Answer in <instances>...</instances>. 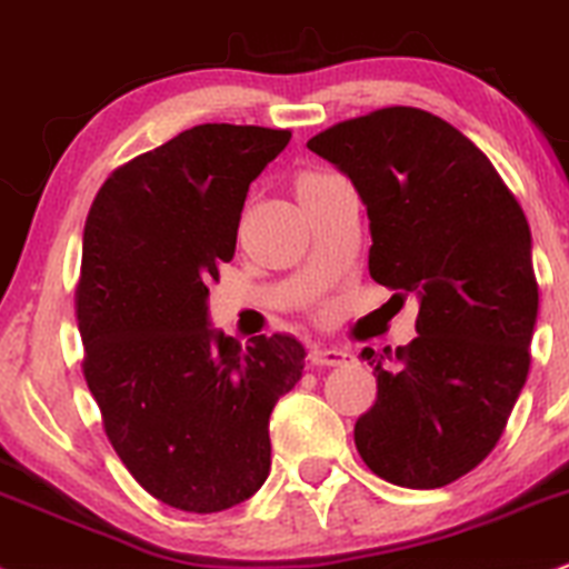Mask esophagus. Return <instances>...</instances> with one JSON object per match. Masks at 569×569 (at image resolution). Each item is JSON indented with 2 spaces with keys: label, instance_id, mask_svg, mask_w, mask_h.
I'll list each match as a JSON object with an SVG mask.
<instances>
[{
  "label": "esophagus",
  "instance_id": "34e87169",
  "mask_svg": "<svg viewBox=\"0 0 569 569\" xmlns=\"http://www.w3.org/2000/svg\"><path fill=\"white\" fill-rule=\"evenodd\" d=\"M351 353L343 351V349H317L311 351V362L319 365V367H343L351 362Z\"/></svg>",
  "mask_w": 569,
  "mask_h": 569
}]
</instances>
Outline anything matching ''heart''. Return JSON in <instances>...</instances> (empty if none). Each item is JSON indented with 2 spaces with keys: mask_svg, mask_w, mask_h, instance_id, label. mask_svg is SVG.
I'll return each mask as SVG.
<instances>
[{
  "mask_svg": "<svg viewBox=\"0 0 569 569\" xmlns=\"http://www.w3.org/2000/svg\"><path fill=\"white\" fill-rule=\"evenodd\" d=\"M325 178H330V176H322V172H306V176L298 180V189H303V186H311V183H319V180H325Z\"/></svg>",
  "mask_w": 569,
  "mask_h": 569,
  "instance_id": "1",
  "label": "heart"
}]
</instances>
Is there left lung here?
I'll return each instance as SVG.
<instances>
[{"label":"left lung","instance_id":"8db88e82","mask_svg":"<svg viewBox=\"0 0 569 569\" xmlns=\"http://www.w3.org/2000/svg\"><path fill=\"white\" fill-rule=\"evenodd\" d=\"M309 149L351 180L370 218V277L418 298V338L362 351L378 399L353 442L386 482L433 490L490 456L530 370L532 237L513 193L463 132L393 106Z\"/></svg>","mask_w":569,"mask_h":569}]
</instances>
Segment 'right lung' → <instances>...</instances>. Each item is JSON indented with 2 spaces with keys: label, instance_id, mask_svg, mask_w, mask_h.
I'll list each match as a JSON object with an SVG mask.
<instances>
[{
  "label": "right lung",
  "instance_id": "obj_1",
  "mask_svg": "<svg viewBox=\"0 0 569 569\" xmlns=\"http://www.w3.org/2000/svg\"><path fill=\"white\" fill-rule=\"evenodd\" d=\"M290 130L197 124L119 167L90 207L77 319L106 437L146 492L216 513L271 471L269 418L303 378L292 336L250 346L210 327L250 183Z\"/></svg>",
  "mask_w": 569,
  "mask_h": 569
}]
</instances>
